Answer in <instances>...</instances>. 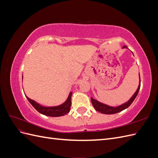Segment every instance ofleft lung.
Instances as JSON below:
<instances>
[{
    "instance_id": "obj_1",
    "label": "left lung",
    "mask_w": 158,
    "mask_h": 158,
    "mask_svg": "<svg viewBox=\"0 0 158 158\" xmlns=\"http://www.w3.org/2000/svg\"><path fill=\"white\" fill-rule=\"evenodd\" d=\"M125 47H127V46H124L123 48H125ZM140 88V84L138 85V88L136 91V92L134 94V95L131 97V98L129 99L127 102L123 103L121 105V106H119L117 107L109 106L107 105L103 104L101 102L97 101L96 99H94L92 98H91V102H92V103L93 105L94 109L96 110L97 111H99L103 114H108L117 113L118 112L123 111L124 109L128 108L131 106V103L133 102L134 100H135V99L137 96L138 92H139Z\"/></svg>"
}]
</instances>
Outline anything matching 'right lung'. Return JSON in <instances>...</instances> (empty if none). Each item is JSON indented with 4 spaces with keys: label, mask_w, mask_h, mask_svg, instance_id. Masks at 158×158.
I'll list each match as a JSON object with an SVG mask.
<instances>
[{
    "label": "right lung",
    "mask_w": 158,
    "mask_h": 158,
    "mask_svg": "<svg viewBox=\"0 0 158 158\" xmlns=\"http://www.w3.org/2000/svg\"><path fill=\"white\" fill-rule=\"evenodd\" d=\"M72 94H73V92L70 93L67 99L66 100V102L56 107H44L27 96L26 98L28 101L32 105V106L39 113L49 117H60L67 114L70 111Z\"/></svg>",
    "instance_id": "1"
}]
</instances>
